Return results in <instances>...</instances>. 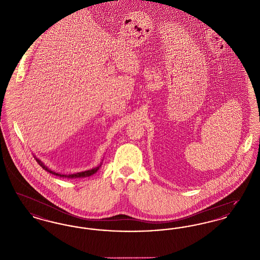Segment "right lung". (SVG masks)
<instances>
[{
  "instance_id": "right-lung-1",
  "label": "right lung",
  "mask_w": 260,
  "mask_h": 260,
  "mask_svg": "<svg viewBox=\"0 0 260 260\" xmlns=\"http://www.w3.org/2000/svg\"><path fill=\"white\" fill-rule=\"evenodd\" d=\"M35 158H36V156H35ZM36 161H37L38 164H39L45 171L49 172V173H51V174H54V175H57V176H60V177H67V178H79V177H87V176H90V175H92V174H94V173H96V172L99 171V168L101 167V164H100L99 167H96V168H94V169H91V170H88V171H85V172H81V173L66 175V174H61V173H55V172L51 171L48 167H46V166L44 165L43 161H41V160H39L38 158H36Z\"/></svg>"
}]
</instances>
